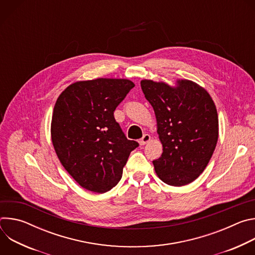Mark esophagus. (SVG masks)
I'll return each instance as SVG.
<instances>
[{"label":"esophagus","instance_id":"obj_1","mask_svg":"<svg viewBox=\"0 0 255 255\" xmlns=\"http://www.w3.org/2000/svg\"><path fill=\"white\" fill-rule=\"evenodd\" d=\"M150 140V135L149 134H144L143 137L139 140L140 145H145L146 143H148V141Z\"/></svg>","mask_w":255,"mask_h":255}]
</instances>
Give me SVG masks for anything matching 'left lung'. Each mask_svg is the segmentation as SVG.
Instances as JSON below:
<instances>
[{
  "mask_svg": "<svg viewBox=\"0 0 255 255\" xmlns=\"http://www.w3.org/2000/svg\"><path fill=\"white\" fill-rule=\"evenodd\" d=\"M177 89L164 83L141 81L152 106L163 151L153 165L163 183L181 187L194 181L208 165L215 150L219 122L208 92L188 80Z\"/></svg>",
  "mask_w": 255,
  "mask_h": 255,
  "instance_id": "1",
  "label": "left lung"
}]
</instances>
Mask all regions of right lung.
<instances>
[{"label":"right lung","instance_id":"right-lung-1","mask_svg":"<svg viewBox=\"0 0 255 255\" xmlns=\"http://www.w3.org/2000/svg\"><path fill=\"white\" fill-rule=\"evenodd\" d=\"M134 84L122 79L78 82L58 97L51 121L55 152L66 171L91 192L103 194L122 177L138 142L125 136L114 111Z\"/></svg>","mask_w":255,"mask_h":255}]
</instances>
